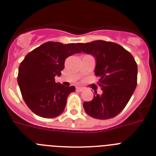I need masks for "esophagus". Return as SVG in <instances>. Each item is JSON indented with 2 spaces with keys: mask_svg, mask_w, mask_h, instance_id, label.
<instances>
[{
  "mask_svg": "<svg viewBox=\"0 0 156 156\" xmlns=\"http://www.w3.org/2000/svg\"><path fill=\"white\" fill-rule=\"evenodd\" d=\"M76 90L79 92H83L84 90V88L83 87H76Z\"/></svg>",
  "mask_w": 156,
  "mask_h": 156,
  "instance_id": "obj_1",
  "label": "esophagus"
}]
</instances>
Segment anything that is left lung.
<instances>
[{"label": "left lung", "instance_id": "8db88e82", "mask_svg": "<svg viewBox=\"0 0 156 156\" xmlns=\"http://www.w3.org/2000/svg\"><path fill=\"white\" fill-rule=\"evenodd\" d=\"M84 53L96 58L95 74L103 93L83 103L87 115L98 119L115 117L125 108L137 85L138 67L134 57L122 45L95 40L76 43Z\"/></svg>", "mask_w": 156, "mask_h": 156}]
</instances>
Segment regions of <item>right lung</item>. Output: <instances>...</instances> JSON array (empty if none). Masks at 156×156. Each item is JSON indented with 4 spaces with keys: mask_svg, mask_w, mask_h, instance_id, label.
Segmentation results:
<instances>
[{
    "mask_svg": "<svg viewBox=\"0 0 156 156\" xmlns=\"http://www.w3.org/2000/svg\"><path fill=\"white\" fill-rule=\"evenodd\" d=\"M74 43L47 42L31 51L19 66L17 83L26 105L36 115L51 119L59 116L66 108L67 98L74 86L55 83L60 76L65 60L80 53Z\"/></svg>",
    "mask_w": 156,
    "mask_h": 156,
    "instance_id": "1",
    "label": "right lung"
}]
</instances>
